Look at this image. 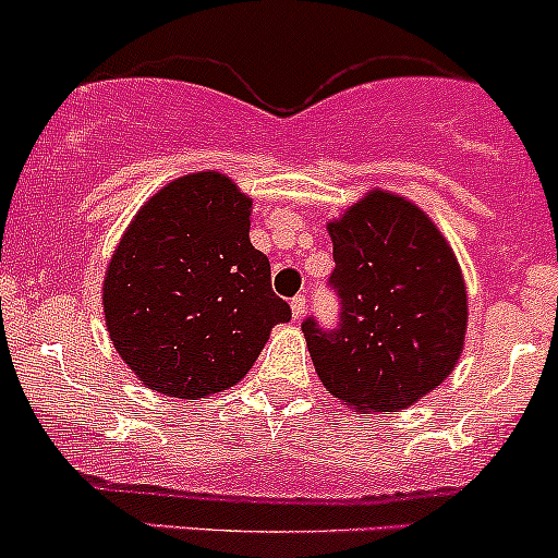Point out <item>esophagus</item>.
Returning a JSON list of instances; mask_svg holds the SVG:
<instances>
[{
    "label": "esophagus",
    "instance_id": "obj_1",
    "mask_svg": "<svg viewBox=\"0 0 558 558\" xmlns=\"http://www.w3.org/2000/svg\"><path fill=\"white\" fill-rule=\"evenodd\" d=\"M305 311H307V296L305 294H296L294 300H291V315H294V318L300 320L302 315H305Z\"/></svg>",
    "mask_w": 558,
    "mask_h": 558
}]
</instances>
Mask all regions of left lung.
I'll use <instances>...</instances> for the list:
<instances>
[{
    "instance_id": "obj_1",
    "label": "left lung",
    "mask_w": 558,
    "mask_h": 558,
    "mask_svg": "<svg viewBox=\"0 0 558 558\" xmlns=\"http://www.w3.org/2000/svg\"><path fill=\"white\" fill-rule=\"evenodd\" d=\"M340 300L331 329L302 320L326 391L362 413H397L435 391L466 329L461 269L435 223L402 196L373 191L329 223Z\"/></svg>"
}]
</instances>
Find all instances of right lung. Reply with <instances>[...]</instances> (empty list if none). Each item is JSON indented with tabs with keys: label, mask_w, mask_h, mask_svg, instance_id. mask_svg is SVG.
Segmentation results:
<instances>
[{
	"label": "right lung",
	"mask_w": 558,
	"mask_h": 558,
	"mask_svg": "<svg viewBox=\"0 0 558 558\" xmlns=\"http://www.w3.org/2000/svg\"><path fill=\"white\" fill-rule=\"evenodd\" d=\"M247 232L251 199L218 172L174 180L129 223L102 302L112 345L145 386L178 399L223 391L291 320Z\"/></svg>",
	"instance_id": "add662e5"
}]
</instances>
